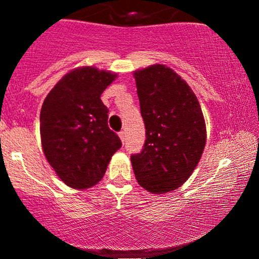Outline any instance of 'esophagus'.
Wrapping results in <instances>:
<instances>
[{"mask_svg": "<svg viewBox=\"0 0 259 259\" xmlns=\"http://www.w3.org/2000/svg\"><path fill=\"white\" fill-rule=\"evenodd\" d=\"M119 138L121 140V142H123V144H124V141H125V132H123V130H121V132H119Z\"/></svg>", "mask_w": 259, "mask_h": 259, "instance_id": "esophagus-1", "label": "esophagus"}]
</instances>
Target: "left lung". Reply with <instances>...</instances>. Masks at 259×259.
Masks as SVG:
<instances>
[{"label": "left lung", "instance_id": "8db88e82", "mask_svg": "<svg viewBox=\"0 0 259 259\" xmlns=\"http://www.w3.org/2000/svg\"><path fill=\"white\" fill-rule=\"evenodd\" d=\"M146 140L133 154L136 180L152 194L173 191L189 179L206 145L197 97L170 68L151 65L134 73Z\"/></svg>", "mask_w": 259, "mask_h": 259}]
</instances>
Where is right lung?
Returning a JSON list of instances; mask_svg holds the SVG:
<instances>
[{
	"instance_id": "right-lung-1",
	"label": "right lung",
	"mask_w": 259,
	"mask_h": 259,
	"mask_svg": "<svg viewBox=\"0 0 259 259\" xmlns=\"http://www.w3.org/2000/svg\"><path fill=\"white\" fill-rule=\"evenodd\" d=\"M115 74L82 67L64 75L50 91L40 113L44 153L64 184L73 189L96 185L121 147L108 127L101 95Z\"/></svg>"
}]
</instances>
